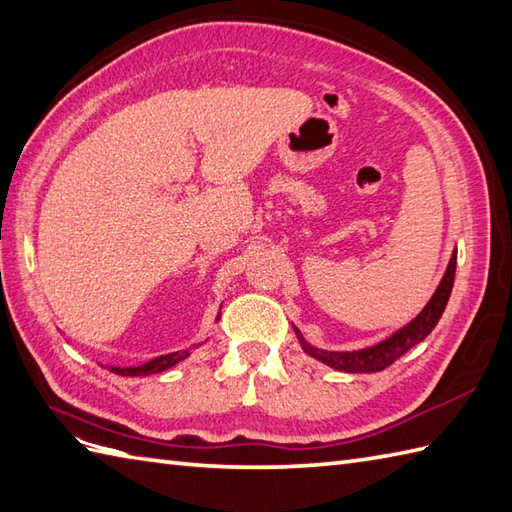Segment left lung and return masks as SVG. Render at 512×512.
<instances>
[{
  "label": "left lung",
  "instance_id": "1",
  "mask_svg": "<svg viewBox=\"0 0 512 512\" xmlns=\"http://www.w3.org/2000/svg\"><path fill=\"white\" fill-rule=\"evenodd\" d=\"M455 265H457V249H453L451 260H448V267L444 271V276L437 285L435 294L431 300L426 302L424 309L417 314L411 322H406L404 327L398 331H393L391 336H387L380 342L371 344V347L356 349V351H327V349H318L314 344H309L305 338H302L300 329L294 327L296 338L300 342V347L305 353H309L311 358L320 360L327 367L344 371V373H373V371H382L391 367V364L404 356L406 351L415 347L417 342H422L429 333L435 329L437 322H440L446 302L451 298V289H453V280H455Z\"/></svg>",
  "mask_w": 512,
  "mask_h": 512
}]
</instances>
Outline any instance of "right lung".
<instances>
[{
	"instance_id": "right-lung-1",
	"label": "right lung",
	"mask_w": 512,
	"mask_h": 512,
	"mask_svg": "<svg viewBox=\"0 0 512 512\" xmlns=\"http://www.w3.org/2000/svg\"><path fill=\"white\" fill-rule=\"evenodd\" d=\"M187 356H190V351H174V353H165V356L143 362V364H139V367H114V364H110L108 369L117 375H125V378H137V375H152V373L168 371L170 367L179 364Z\"/></svg>"
}]
</instances>
